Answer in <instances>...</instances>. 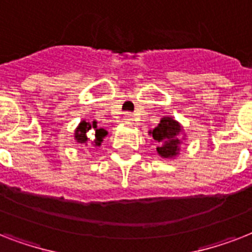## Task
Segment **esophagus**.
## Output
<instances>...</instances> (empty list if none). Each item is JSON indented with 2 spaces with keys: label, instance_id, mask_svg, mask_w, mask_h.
<instances>
[{
  "label": "esophagus",
  "instance_id": "34e87169",
  "mask_svg": "<svg viewBox=\"0 0 252 252\" xmlns=\"http://www.w3.org/2000/svg\"><path fill=\"white\" fill-rule=\"evenodd\" d=\"M124 120H126V123L130 124V123L133 122V116H132L130 112H126V115H124Z\"/></svg>",
  "mask_w": 252,
  "mask_h": 252
}]
</instances>
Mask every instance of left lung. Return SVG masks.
Instances as JSON below:
<instances>
[{
    "label": "left lung",
    "instance_id": "left-lung-1",
    "mask_svg": "<svg viewBox=\"0 0 252 252\" xmlns=\"http://www.w3.org/2000/svg\"><path fill=\"white\" fill-rule=\"evenodd\" d=\"M153 138L158 142L157 152L163 158L175 157L179 152L180 136H182V126L172 118H163L150 132Z\"/></svg>",
    "mask_w": 252,
    "mask_h": 252
}]
</instances>
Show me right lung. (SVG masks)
Instances as JSON below:
<instances>
[{
    "label": "right lung",
    "instance_id": "obj_1",
    "mask_svg": "<svg viewBox=\"0 0 252 252\" xmlns=\"http://www.w3.org/2000/svg\"><path fill=\"white\" fill-rule=\"evenodd\" d=\"M106 134V130L96 126V122H93V124H91V123H87L84 120V122H81V124L76 129L74 137H76L77 142H80V144L87 145L91 141L95 146H99ZM91 135L93 136V138L91 137Z\"/></svg>",
    "mask_w": 252,
    "mask_h": 252
}]
</instances>
